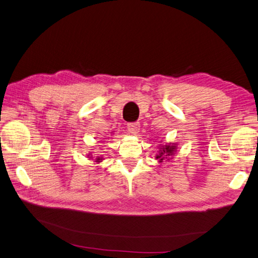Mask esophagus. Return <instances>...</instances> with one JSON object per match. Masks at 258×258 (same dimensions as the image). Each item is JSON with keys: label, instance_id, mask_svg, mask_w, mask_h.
I'll return each instance as SVG.
<instances>
[{"label": "esophagus", "instance_id": "1", "mask_svg": "<svg viewBox=\"0 0 258 258\" xmlns=\"http://www.w3.org/2000/svg\"><path fill=\"white\" fill-rule=\"evenodd\" d=\"M127 129L132 135H136L140 130V123L139 122H129L127 124Z\"/></svg>", "mask_w": 258, "mask_h": 258}]
</instances>
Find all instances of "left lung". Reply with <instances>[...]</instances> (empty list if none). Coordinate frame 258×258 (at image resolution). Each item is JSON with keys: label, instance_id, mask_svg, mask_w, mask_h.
Masks as SVG:
<instances>
[{"label": "left lung", "instance_id": "1", "mask_svg": "<svg viewBox=\"0 0 258 258\" xmlns=\"http://www.w3.org/2000/svg\"><path fill=\"white\" fill-rule=\"evenodd\" d=\"M174 150H175V146L174 145H165V147L162 148V150L159 153V155L156 158L159 159V161L161 162L163 160V158H165V157L167 158V156L172 155Z\"/></svg>", "mask_w": 258, "mask_h": 258}]
</instances>
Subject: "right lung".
<instances>
[{"label": "right lung", "mask_w": 258, "mask_h": 258, "mask_svg": "<svg viewBox=\"0 0 258 258\" xmlns=\"http://www.w3.org/2000/svg\"><path fill=\"white\" fill-rule=\"evenodd\" d=\"M96 160H97V161H100V158H97Z\"/></svg>", "instance_id": "obj_1"}]
</instances>
